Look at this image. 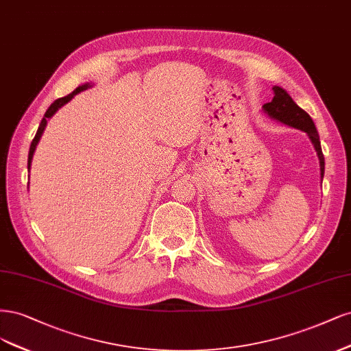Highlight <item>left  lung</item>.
I'll return each mask as SVG.
<instances>
[{"label": "left lung", "instance_id": "1", "mask_svg": "<svg viewBox=\"0 0 351 351\" xmlns=\"http://www.w3.org/2000/svg\"><path fill=\"white\" fill-rule=\"evenodd\" d=\"M274 92V97L268 104H265L263 106L265 114L273 118L278 122L286 123L289 127L298 128L303 132L308 134V137L311 138L316 154H318L319 159V167H321V178H324V172H325V159L322 154V149H321V141H319V135L318 131L315 128V123L312 121V118L304 112L302 108H299L296 105V101L290 97V95L286 92L285 88H281L278 86L273 87Z\"/></svg>", "mask_w": 351, "mask_h": 351}]
</instances>
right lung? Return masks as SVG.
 Listing matches in <instances>:
<instances>
[{
	"label": "right lung",
	"mask_w": 351,
	"mask_h": 351,
	"mask_svg": "<svg viewBox=\"0 0 351 351\" xmlns=\"http://www.w3.org/2000/svg\"><path fill=\"white\" fill-rule=\"evenodd\" d=\"M87 87H90V84L87 83V84H83V86H80V87H77L73 93H70V95H66L65 97H61V99H56L53 104L48 108V110L45 112V117H43V119L40 121V125H39V128H38V132H36V135H35V138H33V141H32V144H30V150H29V157H27V169H30V165H32V159H33V153H35V150H36V145H38V143H39V140H40V137H42V134H43V131H45V127H47V123H48V119L51 118V117H53V114L56 110H58L61 106H64L65 104H69V101L77 95V93H80V92H83V90H86ZM29 186V185H27Z\"/></svg>",
	"instance_id": "add662e5"
}]
</instances>
